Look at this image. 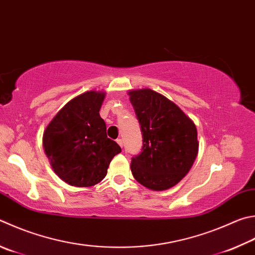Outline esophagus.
Wrapping results in <instances>:
<instances>
[{"label": "esophagus", "mask_w": 255, "mask_h": 255, "mask_svg": "<svg viewBox=\"0 0 255 255\" xmlns=\"http://www.w3.org/2000/svg\"><path fill=\"white\" fill-rule=\"evenodd\" d=\"M117 142H118V145L120 146V147H124V141H123V139L122 138H119V139H117Z\"/></svg>", "instance_id": "1"}]
</instances>
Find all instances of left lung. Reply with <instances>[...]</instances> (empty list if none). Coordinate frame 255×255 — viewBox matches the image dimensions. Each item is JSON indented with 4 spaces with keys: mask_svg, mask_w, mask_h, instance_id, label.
<instances>
[{
    "mask_svg": "<svg viewBox=\"0 0 255 255\" xmlns=\"http://www.w3.org/2000/svg\"><path fill=\"white\" fill-rule=\"evenodd\" d=\"M142 133V150L130 168L152 191L175 186L192 168L198 152L197 129L177 105L148 88L128 91Z\"/></svg>",
    "mask_w": 255,
    "mask_h": 255,
    "instance_id": "obj_1",
    "label": "left lung"
}]
</instances>
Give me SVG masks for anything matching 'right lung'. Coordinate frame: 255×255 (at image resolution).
<instances>
[{"label":"right lung","mask_w":255,"mask_h":255,"mask_svg":"<svg viewBox=\"0 0 255 255\" xmlns=\"http://www.w3.org/2000/svg\"><path fill=\"white\" fill-rule=\"evenodd\" d=\"M105 91L90 90L75 97L59 110L43 132V149L51 167L63 182L90 187L107 175L115 155L122 151L106 133L99 110Z\"/></svg>","instance_id":"1"}]
</instances>
